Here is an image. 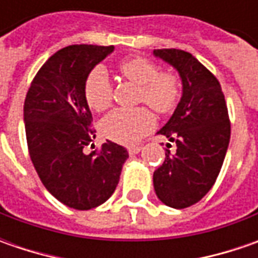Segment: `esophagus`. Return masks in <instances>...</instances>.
I'll list each match as a JSON object with an SVG mask.
<instances>
[{"label": "esophagus", "instance_id": "esophagus-1", "mask_svg": "<svg viewBox=\"0 0 258 258\" xmlns=\"http://www.w3.org/2000/svg\"><path fill=\"white\" fill-rule=\"evenodd\" d=\"M127 152H129V155H136L141 152V146H129L127 148Z\"/></svg>", "mask_w": 258, "mask_h": 258}]
</instances>
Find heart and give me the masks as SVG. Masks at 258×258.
<instances>
[{
  "instance_id": "heart-1",
  "label": "heart",
  "mask_w": 258,
  "mask_h": 258,
  "mask_svg": "<svg viewBox=\"0 0 258 258\" xmlns=\"http://www.w3.org/2000/svg\"><path fill=\"white\" fill-rule=\"evenodd\" d=\"M119 72L126 80L139 86L138 102L149 104L155 112L166 114L172 112L181 94L178 76L172 72H159L154 61L136 55L119 63ZM85 97L87 104L103 112L113 102V86L109 75L102 67L93 69L85 82ZM155 126V117L148 107L116 109L100 123L104 138L117 144L131 145L138 142Z\"/></svg>"
}]
</instances>
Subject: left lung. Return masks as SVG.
<instances>
[{
	"label": "left lung",
	"mask_w": 258,
	"mask_h": 258,
	"mask_svg": "<svg viewBox=\"0 0 258 258\" xmlns=\"http://www.w3.org/2000/svg\"><path fill=\"white\" fill-rule=\"evenodd\" d=\"M154 54L176 69L182 80V97L158 132L176 144V152L166 149L164 164L154 172V188L165 205L182 210L213 188L231 126L220 82L207 67L183 50L161 48Z\"/></svg>",
	"instance_id": "left-lung-1"
}]
</instances>
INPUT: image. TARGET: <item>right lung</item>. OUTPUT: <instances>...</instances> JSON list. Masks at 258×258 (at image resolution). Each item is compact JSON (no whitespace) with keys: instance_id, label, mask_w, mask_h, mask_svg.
Returning <instances> with one entry per match:
<instances>
[{"instance_id":"right-lung-1","label":"right lung","mask_w":258,"mask_h":258,"mask_svg":"<svg viewBox=\"0 0 258 258\" xmlns=\"http://www.w3.org/2000/svg\"><path fill=\"white\" fill-rule=\"evenodd\" d=\"M113 50L92 44L58 50L41 66L25 96V136L35 171L55 200L75 210L106 203L129 158L123 146L110 141L100 151L83 152L96 132L90 127L85 82Z\"/></svg>"}]
</instances>
